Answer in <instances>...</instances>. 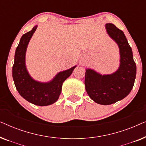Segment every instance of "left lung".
<instances>
[{"label":"left lung","mask_w":146,"mask_h":146,"mask_svg":"<svg viewBox=\"0 0 146 146\" xmlns=\"http://www.w3.org/2000/svg\"><path fill=\"white\" fill-rule=\"evenodd\" d=\"M107 33L119 48L120 66L113 74L101 75L90 69L85 74V88L90 98L99 104L110 105L121 100L130 92L136 76L132 50L123 31L113 24L106 25Z\"/></svg>","instance_id":"1"}]
</instances>
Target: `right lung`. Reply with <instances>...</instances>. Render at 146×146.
Segmentation results:
<instances>
[{
	"mask_svg": "<svg viewBox=\"0 0 146 146\" xmlns=\"http://www.w3.org/2000/svg\"><path fill=\"white\" fill-rule=\"evenodd\" d=\"M37 26L23 35L16 49L13 77L16 88L23 98L35 105L45 106L54 103L58 99L64 82L72 74L76 66L61 72L48 83H40L32 78L25 66V54L30 39Z\"/></svg>",
	"mask_w": 146,
	"mask_h": 146,
	"instance_id": "obj_1",
	"label": "right lung"
}]
</instances>
